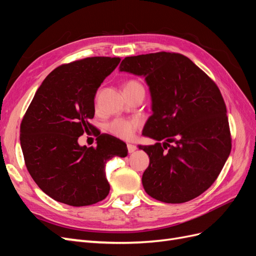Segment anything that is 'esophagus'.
<instances>
[{
  "mask_svg": "<svg viewBox=\"0 0 256 256\" xmlns=\"http://www.w3.org/2000/svg\"><path fill=\"white\" fill-rule=\"evenodd\" d=\"M127 148H128V152L131 154V152H136V145H132V144H127Z\"/></svg>",
  "mask_w": 256,
  "mask_h": 256,
  "instance_id": "34e87169",
  "label": "esophagus"
}]
</instances>
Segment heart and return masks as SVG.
<instances>
[{
	"instance_id": "obj_1",
	"label": "heart",
	"mask_w": 256,
	"mask_h": 256,
	"mask_svg": "<svg viewBox=\"0 0 256 256\" xmlns=\"http://www.w3.org/2000/svg\"><path fill=\"white\" fill-rule=\"evenodd\" d=\"M126 96L134 94L136 92H144L143 85L136 80H129L124 86ZM141 126V120L138 118H115L108 124L106 130L114 136L122 140H130L136 134V129Z\"/></svg>"
}]
</instances>
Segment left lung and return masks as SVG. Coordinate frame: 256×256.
<instances>
[{"instance_id": "8db88e82", "label": "left lung", "mask_w": 256, "mask_h": 256, "mask_svg": "<svg viewBox=\"0 0 256 256\" xmlns=\"http://www.w3.org/2000/svg\"><path fill=\"white\" fill-rule=\"evenodd\" d=\"M120 70L145 76L152 115L143 134L164 140L138 147L150 157L142 176L146 193L171 204L202 194L219 176L232 150L219 88L190 58L174 52L127 56Z\"/></svg>"}]
</instances>
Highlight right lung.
<instances>
[{"label": "right lung", "instance_id": "obj_1", "mask_svg": "<svg viewBox=\"0 0 256 256\" xmlns=\"http://www.w3.org/2000/svg\"><path fill=\"white\" fill-rule=\"evenodd\" d=\"M120 58L94 56L63 64L51 72L23 116L20 143L30 175L46 194L70 206H88L106 198L104 168L114 156L126 157V144L102 134L96 147L78 138L95 127L94 99Z\"/></svg>", "mask_w": 256, "mask_h": 256}]
</instances>
